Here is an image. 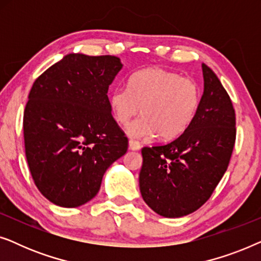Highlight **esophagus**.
I'll return each mask as SVG.
<instances>
[{
    "label": "esophagus",
    "mask_w": 261,
    "mask_h": 261,
    "mask_svg": "<svg viewBox=\"0 0 261 261\" xmlns=\"http://www.w3.org/2000/svg\"><path fill=\"white\" fill-rule=\"evenodd\" d=\"M140 147H141L140 142L137 140H129V148L132 151H138V149H140Z\"/></svg>",
    "instance_id": "esophagus-1"
}]
</instances>
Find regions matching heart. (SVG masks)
Listing matches in <instances>:
<instances>
[{"label": "heart", "instance_id": "heart-1", "mask_svg": "<svg viewBox=\"0 0 261 261\" xmlns=\"http://www.w3.org/2000/svg\"><path fill=\"white\" fill-rule=\"evenodd\" d=\"M202 92L194 80L160 67L133 73L126 88H116L109 96L114 120L126 127L140 112L144 114L128 127L132 138L163 139L179 137L195 120Z\"/></svg>", "mask_w": 261, "mask_h": 261}]
</instances>
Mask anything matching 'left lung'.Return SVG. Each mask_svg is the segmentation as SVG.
Masks as SVG:
<instances>
[{
  "label": "left lung",
  "instance_id": "1",
  "mask_svg": "<svg viewBox=\"0 0 261 261\" xmlns=\"http://www.w3.org/2000/svg\"><path fill=\"white\" fill-rule=\"evenodd\" d=\"M202 70L204 92L188 129L167 144L141 149V196L164 217H181L201 208L220 183L233 153V103L213 70L205 64Z\"/></svg>",
  "mask_w": 261,
  "mask_h": 261
}]
</instances>
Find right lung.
<instances>
[{
  "label": "right lung",
  "mask_w": 261,
  "mask_h": 261,
  "mask_svg": "<svg viewBox=\"0 0 261 261\" xmlns=\"http://www.w3.org/2000/svg\"><path fill=\"white\" fill-rule=\"evenodd\" d=\"M121 69L115 56L70 53L33 83L23 113L24 151L49 202L64 208L89 202L107 169L127 152L107 95Z\"/></svg>",
  "instance_id": "right-lung-1"
}]
</instances>
